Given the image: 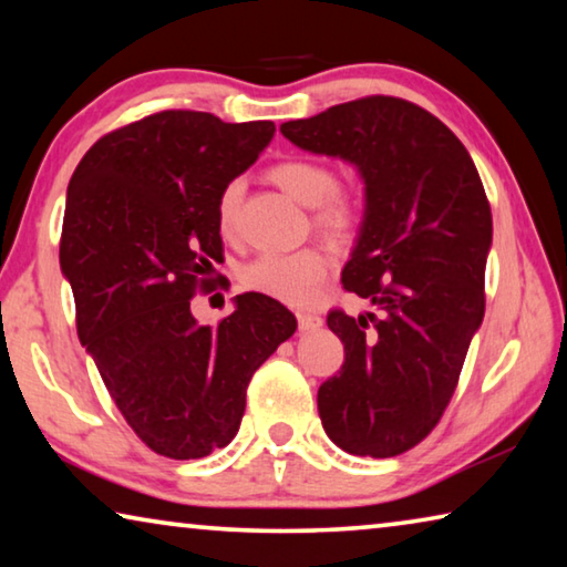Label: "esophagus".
I'll list each match as a JSON object with an SVG mask.
<instances>
[{"label":"esophagus","mask_w":567,"mask_h":567,"mask_svg":"<svg viewBox=\"0 0 567 567\" xmlns=\"http://www.w3.org/2000/svg\"><path fill=\"white\" fill-rule=\"evenodd\" d=\"M322 318L318 312H297V324H300L302 332H315L322 328Z\"/></svg>","instance_id":"34e87169"}]
</instances>
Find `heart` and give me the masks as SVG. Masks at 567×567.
I'll return each instance as SVG.
<instances>
[{
  "instance_id": "heart-1",
  "label": "heart",
  "mask_w": 567,
  "mask_h": 567,
  "mask_svg": "<svg viewBox=\"0 0 567 567\" xmlns=\"http://www.w3.org/2000/svg\"><path fill=\"white\" fill-rule=\"evenodd\" d=\"M277 187L297 203L318 209V223L324 229H344L354 217L348 199L338 195L340 179L334 169L315 159H287L270 169ZM243 182H227L217 197V227L223 235H233L237 225ZM330 262L320 249H297V252H267L255 257L243 270L247 290L260 292L285 305H310L328 277Z\"/></svg>"
}]
</instances>
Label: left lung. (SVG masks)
Returning <instances> with one entry per match:
<instances>
[{
    "instance_id": "1",
    "label": "left lung",
    "mask_w": 567,
    "mask_h": 567,
    "mask_svg": "<svg viewBox=\"0 0 567 567\" xmlns=\"http://www.w3.org/2000/svg\"><path fill=\"white\" fill-rule=\"evenodd\" d=\"M280 132L348 162L364 185L342 285L379 315H328L344 364L318 390L322 427L350 455H400L437 425L483 324L493 245L483 182L443 122L398 97L334 104Z\"/></svg>"
}]
</instances>
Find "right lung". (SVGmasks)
I'll return each instance as SVG.
<instances>
[{"instance_id": "obj_1", "label": "right lung", "mask_w": 567, "mask_h": 567, "mask_svg": "<svg viewBox=\"0 0 567 567\" xmlns=\"http://www.w3.org/2000/svg\"><path fill=\"white\" fill-rule=\"evenodd\" d=\"M272 137V122L157 112L94 142L66 187L60 267L76 334L130 427L172 460L237 435L255 370L297 330L260 292L233 297L215 328L189 310L207 287L199 277L223 260L219 192Z\"/></svg>"}]
</instances>
